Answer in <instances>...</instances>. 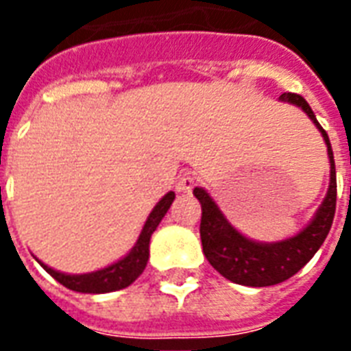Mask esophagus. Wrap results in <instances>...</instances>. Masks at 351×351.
I'll list each match as a JSON object with an SVG mask.
<instances>
[{"label":"esophagus","mask_w":351,"mask_h":351,"mask_svg":"<svg viewBox=\"0 0 351 351\" xmlns=\"http://www.w3.org/2000/svg\"><path fill=\"white\" fill-rule=\"evenodd\" d=\"M195 182H197V178H195L191 173H184V175H180L178 182H176V191H191V187L195 186Z\"/></svg>","instance_id":"obj_1"}]
</instances>
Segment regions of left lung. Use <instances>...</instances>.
Segmentation results:
<instances>
[{
	"instance_id": "1",
	"label": "left lung",
	"mask_w": 351,
	"mask_h": 351,
	"mask_svg": "<svg viewBox=\"0 0 351 351\" xmlns=\"http://www.w3.org/2000/svg\"><path fill=\"white\" fill-rule=\"evenodd\" d=\"M280 100L299 106L319 127L328 145L332 180H330L326 198L317 211L315 219L311 220V224L299 234H295L293 239L275 242V244H258V242L247 240L234 230L224 219V215L220 213V209L217 208V204L211 200L208 193L200 187L193 189V195L202 206L200 239H202L206 258L228 280L242 284V286H253V288H264V286L284 282L289 277H293L299 269H302L321 247L322 242L326 240L333 217H335V206H337L335 162H333V151L326 131L317 121L311 107L302 96L286 93L280 96Z\"/></svg>"
}]
</instances>
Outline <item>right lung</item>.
<instances>
[{"mask_svg": "<svg viewBox=\"0 0 351 351\" xmlns=\"http://www.w3.org/2000/svg\"><path fill=\"white\" fill-rule=\"evenodd\" d=\"M173 200H175V193L169 191L156 204L153 213L149 215L147 222H145L142 233H140V239H138L136 245L131 250V253L125 258H121L120 262H117V264L106 267V269L87 273V275H65V273L54 271L45 264H41V262L40 264L51 277L56 278L58 282L63 284L65 288L73 289V291H80V293H109V291H118V289L127 288L129 284L134 282L142 275V271L147 266L151 234L158 228L160 220L164 219V215L167 213Z\"/></svg>", "mask_w": 351, "mask_h": 351, "instance_id": "add662e5", "label": "right lung"}]
</instances>
